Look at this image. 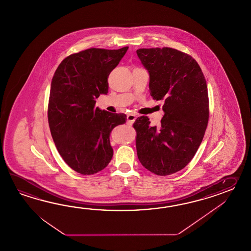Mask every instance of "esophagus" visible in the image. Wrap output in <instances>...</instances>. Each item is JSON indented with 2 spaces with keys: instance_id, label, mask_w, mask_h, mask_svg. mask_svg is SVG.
Masks as SVG:
<instances>
[{
  "instance_id": "esophagus-1",
  "label": "esophagus",
  "mask_w": 251,
  "mask_h": 251,
  "mask_svg": "<svg viewBox=\"0 0 251 251\" xmlns=\"http://www.w3.org/2000/svg\"><path fill=\"white\" fill-rule=\"evenodd\" d=\"M126 119H127L128 123L133 124L134 122V120L136 119V116L133 115V114H128Z\"/></svg>"
}]
</instances>
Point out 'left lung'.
I'll return each instance as SVG.
<instances>
[{"instance_id": "obj_1", "label": "left lung", "mask_w": 251, "mask_h": 251, "mask_svg": "<svg viewBox=\"0 0 251 251\" xmlns=\"http://www.w3.org/2000/svg\"><path fill=\"white\" fill-rule=\"evenodd\" d=\"M150 75V94L163 100L160 127L150 126L146 116L135 120L139 160L159 176L181 171L202 143L209 119L206 80L191 55L171 48L136 51Z\"/></svg>"}]
</instances>
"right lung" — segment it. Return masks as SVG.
<instances>
[{"label":"right lung","mask_w":251,"mask_h":251,"mask_svg":"<svg viewBox=\"0 0 251 251\" xmlns=\"http://www.w3.org/2000/svg\"><path fill=\"white\" fill-rule=\"evenodd\" d=\"M89 48L72 53L53 75L48 100L49 127L59 154L74 171L92 175L112 159L109 135L126 121L125 114L95 107L108 91V75L127 51Z\"/></svg>","instance_id":"add662e5"}]
</instances>
